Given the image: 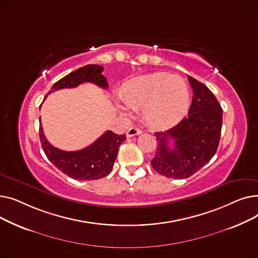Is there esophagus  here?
Here are the masks:
<instances>
[{
    "instance_id": "1",
    "label": "esophagus",
    "mask_w": 258,
    "mask_h": 258,
    "mask_svg": "<svg viewBox=\"0 0 258 258\" xmlns=\"http://www.w3.org/2000/svg\"><path fill=\"white\" fill-rule=\"evenodd\" d=\"M142 134V131L136 126H133L131 128H128V131L126 132V137L127 138H131L133 136H137V135H140Z\"/></svg>"
}]
</instances>
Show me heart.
Segmentation results:
<instances>
[{"label":"heart","instance_id":"heart-1","mask_svg":"<svg viewBox=\"0 0 258 258\" xmlns=\"http://www.w3.org/2000/svg\"><path fill=\"white\" fill-rule=\"evenodd\" d=\"M120 96L127 106L142 107L148 124L161 127L183 117L189 107V90L183 78L154 73L134 78L122 87Z\"/></svg>","mask_w":258,"mask_h":258}]
</instances>
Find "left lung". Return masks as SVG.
Segmentation results:
<instances>
[{"instance_id":"8db88e82","label":"left lung","mask_w":258,"mask_h":258,"mask_svg":"<svg viewBox=\"0 0 258 258\" xmlns=\"http://www.w3.org/2000/svg\"><path fill=\"white\" fill-rule=\"evenodd\" d=\"M194 90L188 116L177 125L157 132L158 150L151 161L153 168L171 179H186L205 166L214 156L220 143L223 108L213 93L191 76ZM173 147H170V143Z\"/></svg>"}]
</instances>
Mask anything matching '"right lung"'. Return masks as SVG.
Returning <instances> with one entry per match:
<instances>
[{
    "label": "right lung",
    "mask_w": 258,
    "mask_h": 258,
    "mask_svg": "<svg viewBox=\"0 0 258 258\" xmlns=\"http://www.w3.org/2000/svg\"><path fill=\"white\" fill-rule=\"evenodd\" d=\"M103 68L99 64H87L79 68L56 81L48 94L60 89L76 88L84 83H92L106 89L108 85L106 78L101 74ZM39 139L48 160L54 166L74 180L90 181L104 178L112 171L119 146L126 137L125 135H117L112 131H106L84 150L64 152L49 143L42 124H39Z\"/></svg>",
    "instance_id": "add662e5"
}]
</instances>
